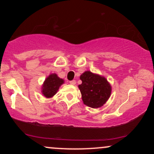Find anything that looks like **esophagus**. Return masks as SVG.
I'll return each instance as SVG.
<instances>
[{
    "mask_svg": "<svg viewBox=\"0 0 154 154\" xmlns=\"http://www.w3.org/2000/svg\"><path fill=\"white\" fill-rule=\"evenodd\" d=\"M69 83L71 85H75L76 84V81L75 80H72V81H70Z\"/></svg>",
    "mask_w": 154,
    "mask_h": 154,
    "instance_id": "34e87169",
    "label": "esophagus"
}]
</instances>
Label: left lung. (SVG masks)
Instances as JSON below:
<instances>
[{"label":"left lung","mask_w":154,"mask_h":154,"mask_svg":"<svg viewBox=\"0 0 154 154\" xmlns=\"http://www.w3.org/2000/svg\"><path fill=\"white\" fill-rule=\"evenodd\" d=\"M80 79L82 84L78 87L84 104L96 109L106 103L111 95V86L105 77L86 71L81 75Z\"/></svg>","instance_id":"left-lung-1"}]
</instances>
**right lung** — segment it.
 <instances>
[{
  "label": "right lung",
  "mask_w": 154,
  "mask_h": 154,
  "mask_svg": "<svg viewBox=\"0 0 154 154\" xmlns=\"http://www.w3.org/2000/svg\"><path fill=\"white\" fill-rule=\"evenodd\" d=\"M64 82L56 74H51L44 81L42 86V93L46 98H51L57 93L59 88Z\"/></svg>",
  "instance_id": "right-lung-1"
}]
</instances>
